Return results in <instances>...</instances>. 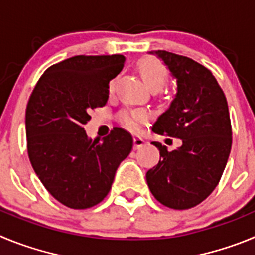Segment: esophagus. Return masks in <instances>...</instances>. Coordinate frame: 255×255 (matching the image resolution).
I'll use <instances>...</instances> for the list:
<instances>
[{
  "label": "esophagus",
  "mask_w": 255,
  "mask_h": 255,
  "mask_svg": "<svg viewBox=\"0 0 255 255\" xmlns=\"http://www.w3.org/2000/svg\"><path fill=\"white\" fill-rule=\"evenodd\" d=\"M132 141H134V149H139V148H141L145 144V141L141 138H139V136H135Z\"/></svg>",
  "instance_id": "1"
}]
</instances>
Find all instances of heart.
Listing matches in <instances>:
<instances>
[{
	"instance_id": "b5f03b06",
	"label": "heart",
	"mask_w": 255,
	"mask_h": 255,
	"mask_svg": "<svg viewBox=\"0 0 255 255\" xmlns=\"http://www.w3.org/2000/svg\"><path fill=\"white\" fill-rule=\"evenodd\" d=\"M138 71L140 74L141 79L144 80L145 85L149 88L152 92H159L164 85L167 84L170 79V71L167 66L162 62L161 60L155 57H144L138 61ZM115 80H111L108 84L110 92L114 91ZM147 115L143 111H131V110H124L119 115V121L126 129L136 130L139 124L145 121Z\"/></svg>"
}]
</instances>
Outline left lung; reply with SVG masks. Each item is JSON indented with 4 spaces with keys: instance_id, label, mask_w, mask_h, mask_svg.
<instances>
[{
    "instance_id": "8db88e82",
    "label": "left lung",
    "mask_w": 255,
    "mask_h": 255,
    "mask_svg": "<svg viewBox=\"0 0 255 255\" xmlns=\"http://www.w3.org/2000/svg\"><path fill=\"white\" fill-rule=\"evenodd\" d=\"M177 79V94L152 130L182 140L179 149L152 141L159 162L147 172V184L159 203L189 209L209 197L226 167L233 130L224 91L211 70L191 58L155 52Z\"/></svg>"
}]
</instances>
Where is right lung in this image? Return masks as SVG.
<instances>
[{
  "instance_id": "right-lung-1",
  "label": "right lung",
  "mask_w": 255,
  "mask_h": 255,
  "mask_svg": "<svg viewBox=\"0 0 255 255\" xmlns=\"http://www.w3.org/2000/svg\"><path fill=\"white\" fill-rule=\"evenodd\" d=\"M124 62L123 55L74 56L49 66L30 94L25 112L29 159L49 194L69 208L101 203L132 149V136L121 128L103 140H92L84 130L89 112L107 103L108 83Z\"/></svg>"
}]
</instances>
